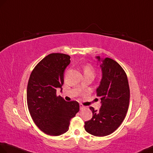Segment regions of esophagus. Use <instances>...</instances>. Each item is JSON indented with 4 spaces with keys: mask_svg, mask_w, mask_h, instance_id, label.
Instances as JSON below:
<instances>
[{
    "mask_svg": "<svg viewBox=\"0 0 153 153\" xmlns=\"http://www.w3.org/2000/svg\"><path fill=\"white\" fill-rule=\"evenodd\" d=\"M79 108H80V109H85L86 108V106L83 105V104H79Z\"/></svg>",
    "mask_w": 153,
    "mask_h": 153,
    "instance_id": "esophagus-1",
    "label": "esophagus"
}]
</instances>
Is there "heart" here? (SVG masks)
Segmentation results:
<instances>
[{"label":"heart","instance_id":"heart-1","mask_svg":"<svg viewBox=\"0 0 153 153\" xmlns=\"http://www.w3.org/2000/svg\"><path fill=\"white\" fill-rule=\"evenodd\" d=\"M84 74H92V75H94V72L95 70L93 68V66H92L90 64H88V65H86L84 66Z\"/></svg>","mask_w":153,"mask_h":153}]
</instances>
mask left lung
<instances>
[{
	"instance_id": "8db88e82",
	"label": "left lung",
	"mask_w": 153,
	"mask_h": 153,
	"mask_svg": "<svg viewBox=\"0 0 153 153\" xmlns=\"http://www.w3.org/2000/svg\"><path fill=\"white\" fill-rule=\"evenodd\" d=\"M102 77L97 89L102 105L99 110L90 109L93 117L85 122V129L94 136L111 134L118 128L125 119L130 102V88L127 76L121 66L110 58L101 59Z\"/></svg>"
}]
</instances>
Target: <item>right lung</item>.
<instances>
[{
    "instance_id": "1",
    "label": "right lung",
    "mask_w": 153,
    "mask_h": 153,
    "mask_svg": "<svg viewBox=\"0 0 153 153\" xmlns=\"http://www.w3.org/2000/svg\"><path fill=\"white\" fill-rule=\"evenodd\" d=\"M70 56L51 53L35 66L28 79L27 100L36 125L49 136H60L69 129L70 120L79 110L76 101L66 102L56 94L64 83V73Z\"/></svg>"
}]
</instances>
